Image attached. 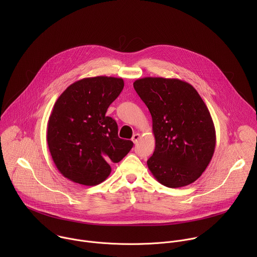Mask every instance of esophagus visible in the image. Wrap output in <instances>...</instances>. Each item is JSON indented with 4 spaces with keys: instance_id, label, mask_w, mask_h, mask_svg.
<instances>
[{
    "instance_id": "1",
    "label": "esophagus",
    "mask_w": 257,
    "mask_h": 257,
    "mask_svg": "<svg viewBox=\"0 0 257 257\" xmlns=\"http://www.w3.org/2000/svg\"><path fill=\"white\" fill-rule=\"evenodd\" d=\"M139 139H140V134H139V133H135V134L132 136V141H133L134 143H137Z\"/></svg>"
}]
</instances>
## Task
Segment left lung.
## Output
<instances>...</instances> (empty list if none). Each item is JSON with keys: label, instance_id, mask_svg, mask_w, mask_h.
Returning <instances> with one entry per match:
<instances>
[{"label": "left lung", "instance_id": "obj_1", "mask_svg": "<svg viewBox=\"0 0 257 257\" xmlns=\"http://www.w3.org/2000/svg\"><path fill=\"white\" fill-rule=\"evenodd\" d=\"M149 107L156 138L148 166L170 188L187 186L205 171L214 153L215 129L208 108L189 83L163 77H144L133 83Z\"/></svg>", "mask_w": 257, "mask_h": 257}]
</instances>
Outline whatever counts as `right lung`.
Returning <instances> with one entry per match:
<instances>
[{"mask_svg": "<svg viewBox=\"0 0 257 257\" xmlns=\"http://www.w3.org/2000/svg\"><path fill=\"white\" fill-rule=\"evenodd\" d=\"M122 78L96 76L69 85L54 104L47 141L52 159L67 179L93 186L111 174L132 149L131 140L118 136V125L105 115L121 93Z\"/></svg>", "mask_w": 257, "mask_h": 257, "instance_id": "add662e5", "label": "right lung"}]
</instances>
